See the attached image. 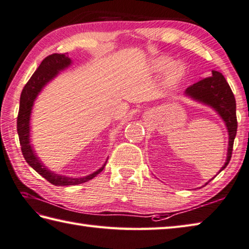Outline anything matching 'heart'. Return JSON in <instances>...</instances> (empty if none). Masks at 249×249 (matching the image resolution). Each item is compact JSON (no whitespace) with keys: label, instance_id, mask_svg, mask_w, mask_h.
I'll return each mask as SVG.
<instances>
[{"label":"heart","instance_id":"obj_1","mask_svg":"<svg viewBox=\"0 0 249 249\" xmlns=\"http://www.w3.org/2000/svg\"><path fill=\"white\" fill-rule=\"evenodd\" d=\"M172 64L173 60L168 57H159L152 62L153 70L157 72H163L170 68L166 79L169 84H173V83L179 81L183 76L184 71H186V68H184L182 63H175L173 66H171Z\"/></svg>","mask_w":249,"mask_h":249}]
</instances>
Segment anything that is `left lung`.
<instances>
[{
	"label": "left lung",
	"mask_w": 249,
	"mask_h": 249,
	"mask_svg": "<svg viewBox=\"0 0 249 249\" xmlns=\"http://www.w3.org/2000/svg\"><path fill=\"white\" fill-rule=\"evenodd\" d=\"M212 72V76L206 77V79H203L194 83L193 85L189 86L186 91H184V94L191 97L194 100L212 107L213 109H215L218 112V114L221 116V119L225 121L229 133V148L227 160L220 169L221 172V170L228 166V164L232 158L233 142H234L237 130L236 102L234 95H233L225 76L218 71Z\"/></svg>",
	"instance_id": "left-lung-1"
}]
</instances>
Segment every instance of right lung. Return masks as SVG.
Returning a JSON list of instances; mask_svg holds the SVG:
<instances>
[{
  "instance_id": "add662e5",
  "label": "right lung",
  "mask_w": 249,
  "mask_h": 249,
  "mask_svg": "<svg viewBox=\"0 0 249 249\" xmlns=\"http://www.w3.org/2000/svg\"><path fill=\"white\" fill-rule=\"evenodd\" d=\"M71 65V59L68 53H53L47 56L41 65L38 66L36 71L33 73L30 80L24 85L20 95V105H19V112L17 116V131L19 136V142H20L21 152L27 163L36 170V173L45 178L48 182L53 186H75V184L84 183L89 180L96 177L97 175L102 172L104 166L96 170L89 176L82 178H69L66 176L55 174L48 170L38 160L36 154L31 147L30 143V115L33 107V102L36 100V96L40 94L42 89L48 82L55 77L58 72L66 69Z\"/></svg>"
}]
</instances>
